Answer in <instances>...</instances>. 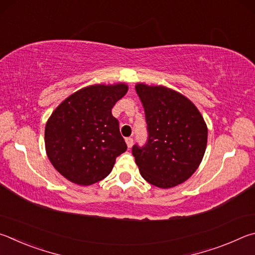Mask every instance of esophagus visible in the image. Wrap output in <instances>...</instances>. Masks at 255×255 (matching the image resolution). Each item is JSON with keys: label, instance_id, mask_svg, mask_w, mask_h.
<instances>
[{"label": "esophagus", "instance_id": "34e87169", "mask_svg": "<svg viewBox=\"0 0 255 255\" xmlns=\"http://www.w3.org/2000/svg\"><path fill=\"white\" fill-rule=\"evenodd\" d=\"M125 142H127V144H128V148H131V146L133 145V137H127V139H125Z\"/></svg>", "mask_w": 255, "mask_h": 255}]
</instances>
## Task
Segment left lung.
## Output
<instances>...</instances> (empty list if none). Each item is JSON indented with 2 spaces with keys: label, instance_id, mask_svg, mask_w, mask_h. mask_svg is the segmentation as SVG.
I'll return each instance as SVG.
<instances>
[{
  "label": "left lung",
  "instance_id": "left-lung-1",
  "mask_svg": "<svg viewBox=\"0 0 255 255\" xmlns=\"http://www.w3.org/2000/svg\"><path fill=\"white\" fill-rule=\"evenodd\" d=\"M143 104L148 140L134 144L132 154L141 176L151 185L171 188L198 168L207 144V127L193 103L163 86L137 84Z\"/></svg>",
  "mask_w": 255,
  "mask_h": 255
}]
</instances>
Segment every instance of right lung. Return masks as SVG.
Returning <instances> with one entry per match:
<instances>
[{
	"mask_svg": "<svg viewBox=\"0 0 255 255\" xmlns=\"http://www.w3.org/2000/svg\"><path fill=\"white\" fill-rule=\"evenodd\" d=\"M128 92L124 84L93 85L74 93L48 120L44 143L57 171L87 186L104 179L128 146L112 109Z\"/></svg>",
	"mask_w": 255,
	"mask_h": 255,
	"instance_id": "right-lung-1",
	"label": "right lung"
}]
</instances>
